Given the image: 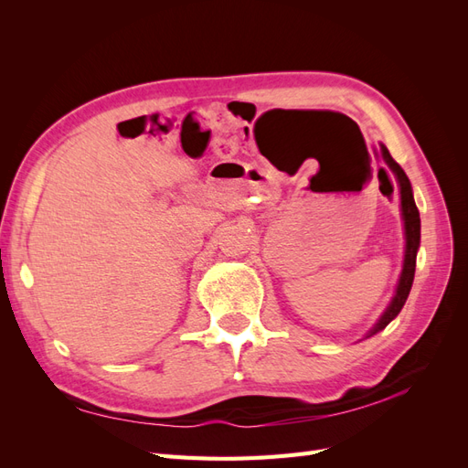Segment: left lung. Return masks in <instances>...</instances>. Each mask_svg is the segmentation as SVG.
<instances>
[{"mask_svg": "<svg viewBox=\"0 0 468 468\" xmlns=\"http://www.w3.org/2000/svg\"><path fill=\"white\" fill-rule=\"evenodd\" d=\"M382 155H385V162L388 164V167L392 169V174L399 179L400 186V207H402V220H404V236H406V250H404V265H402V273L399 279V285H396V292L392 296L390 304L387 306L385 313L378 318V322L373 325L371 332L367 334L365 337H371L377 332L385 330L387 325L399 316V313L402 310L410 289H412L414 282V273H416V253L420 248V210L416 207L414 201V193H412V186H410V179L404 174V169L392 160V155L388 154L387 146H380Z\"/></svg>", "mask_w": 468, "mask_h": 468, "instance_id": "1", "label": "left lung"}]
</instances>
